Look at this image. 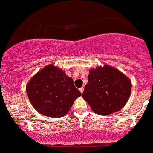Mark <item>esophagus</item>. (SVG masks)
<instances>
[{
  "label": "esophagus",
  "mask_w": 153,
  "mask_h": 153,
  "mask_svg": "<svg viewBox=\"0 0 153 153\" xmlns=\"http://www.w3.org/2000/svg\"><path fill=\"white\" fill-rule=\"evenodd\" d=\"M79 91H80V92H81V93H82L83 91H84V88L81 87V88H79Z\"/></svg>",
  "instance_id": "34e87169"
}]
</instances>
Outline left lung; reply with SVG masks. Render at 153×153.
<instances>
[{"instance_id": "8db88e82", "label": "left lung", "mask_w": 153, "mask_h": 153, "mask_svg": "<svg viewBox=\"0 0 153 153\" xmlns=\"http://www.w3.org/2000/svg\"><path fill=\"white\" fill-rule=\"evenodd\" d=\"M82 97L93 111L108 115L121 109L129 98L131 82L117 69L108 65L91 69Z\"/></svg>"}]
</instances>
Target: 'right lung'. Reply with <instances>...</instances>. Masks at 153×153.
Masks as SVG:
<instances>
[{
  "mask_svg": "<svg viewBox=\"0 0 153 153\" xmlns=\"http://www.w3.org/2000/svg\"><path fill=\"white\" fill-rule=\"evenodd\" d=\"M27 93L38 112L52 118L65 115L81 93L72 78L53 65L38 72L27 84Z\"/></svg>",
  "mask_w": 153,
  "mask_h": 153,
  "instance_id": "right-lung-1",
  "label": "right lung"
}]
</instances>
